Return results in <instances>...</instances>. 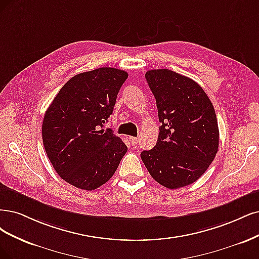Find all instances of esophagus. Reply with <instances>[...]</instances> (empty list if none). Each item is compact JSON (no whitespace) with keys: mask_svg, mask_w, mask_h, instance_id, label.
<instances>
[{"mask_svg":"<svg viewBox=\"0 0 259 259\" xmlns=\"http://www.w3.org/2000/svg\"><path fill=\"white\" fill-rule=\"evenodd\" d=\"M129 141L131 142L132 145H136L140 142V138L139 137H129Z\"/></svg>","mask_w":259,"mask_h":259,"instance_id":"obj_1","label":"esophagus"}]
</instances>
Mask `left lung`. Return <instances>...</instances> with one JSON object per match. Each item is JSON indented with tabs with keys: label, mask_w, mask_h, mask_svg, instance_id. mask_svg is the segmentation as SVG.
<instances>
[{
	"label": "left lung",
	"mask_w": 259,
	"mask_h": 259,
	"mask_svg": "<svg viewBox=\"0 0 259 259\" xmlns=\"http://www.w3.org/2000/svg\"><path fill=\"white\" fill-rule=\"evenodd\" d=\"M161 122L154 148L141 153L152 178L177 189L193 184L210 166L219 149L214 106L195 80L166 69L145 74Z\"/></svg>",
	"instance_id": "left-lung-1"
}]
</instances>
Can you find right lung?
Listing matches in <instances>:
<instances>
[{
  "label": "right lung",
  "instance_id": "right-lung-1",
  "mask_svg": "<svg viewBox=\"0 0 259 259\" xmlns=\"http://www.w3.org/2000/svg\"><path fill=\"white\" fill-rule=\"evenodd\" d=\"M128 73L100 68L65 82L44 116L41 136L47 157L69 184L94 190L110 180L128 147L103 126L113 113Z\"/></svg>",
  "mask_w": 259,
  "mask_h": 259
}]
</instances>
